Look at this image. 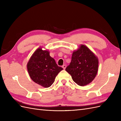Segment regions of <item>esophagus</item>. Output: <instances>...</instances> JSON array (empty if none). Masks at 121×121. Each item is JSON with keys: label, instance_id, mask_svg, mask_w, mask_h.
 <instances>
[{"label": "esophagus", "instance_id": "esophagus-1", "mask_svg": "<svg viewBox=\"0 0 121 121\" xmlns=\"http://www.w3.org/2000/svg\"><path fill=\"white\" fill-rule=\"evenodd\" d=\"M66 65H63V66H62V67H63V68L64 69H65V68H66Z\"/></svg>", "mask_w": 121, "mask_h": 121}]
</instances>
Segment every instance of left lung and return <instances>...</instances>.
<instances>
[{
    "label": "left lung",
    "instance_id": "obj_1",
    "mask_svg": "<svg viewBox=\"0 0 121 121\" xmlns=\"http://www.w3.org/2000/svg\"><path fill=\"white\" fill-rule=\"evenodd\" d=\"M98 60L94 54L84 45L73 52L71 63L65 69L73 81L83 86L92 82L97 73Z\"/></svg>",
    "mask_w": 121,
    "mask_h": 121
}]
</instances>
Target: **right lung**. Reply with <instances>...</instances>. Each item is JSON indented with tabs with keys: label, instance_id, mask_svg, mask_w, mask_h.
<instances>
[{
	"label": "right lung",
	"instance_id": "obj_1",
	"mask_svg": "<svg viewBox=\"0 0 121 121\" xmlns=\"http://www.w3.org/2000/svg\"><path fill=\"white\" fill-rule=\"evenodd\" d=\"M27 69L33 81L45 88L52 85L58 73L63 69L50 56L48 51L41 48L33 54L28 63Z\"/></svg>",
	"mask_w": 121,
	"mask_h": 121
}]
</instances>
